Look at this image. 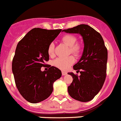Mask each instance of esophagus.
<instances>
[{
    "mask_svg": "<svg viewBox=\"0 0 121 121\" xmlns=\"http://www.w3.org/2000/svg\"><path fill=\"white\" fill-rule=\"evenodd\" d=\"M62 74L63 76H64V75H67V73H66V72H64V71H62Z\"/></svg>",
    "mask_w": 121,
    "mask_h": 121,
    "instance_id": "obj_1",
    "label": "esophagus"
}]
</instances>
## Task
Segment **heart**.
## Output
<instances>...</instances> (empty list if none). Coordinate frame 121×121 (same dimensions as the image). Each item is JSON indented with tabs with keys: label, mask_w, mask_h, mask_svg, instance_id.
Listing matches in <instances>:
<instances>
[{
	"label": "heart",
	"mask_w": 121,
	"mask_h": 121,
	"mask_svg": "<svg viewBox=\"0 0 121 121\" xmlns=\"http://www.w3.org/2000/svg\"><path fill=\"white\" fill-rule=\"evenodd\" d=\"M61 41L69 47V53L72 54L75 56H79L82 52V46L79 43H76L77 39L75 36L71 34H67L61 38ZM54 45L53 43H51L48 46V53L50 56L54 55ZM75 61L72 56L66 57H58L53 61V65L56 67L65 70L73 64Z\"/></svg>",
	"instance_id": "1"
}]
</instances>
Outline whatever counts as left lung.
I'll return each mask as SVG.
<instances>
[{
	"instance_id": "obj_1",
	"label": "left lung",
	"mask_w": 121,
	"mask_h": 121,
	"mask_svg": "<svg viewBox=\"0 0 121 121\" xmlns=\"http://www.w3.org/2000/svg\"><path fill=\"white\" fill-rule=\"evenodd\" d=\"M70 34H79L84 42V50L81 59L73 66L80 76L69 73L73 81L68 87L69 95L82 102L92 100L102 89L107 75L108 51L104 39L98 32L86 24L63 30Z\"/></svg>"
}]
</instances>
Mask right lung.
Segmentation results:
<instances>
[{
  "label": "right lung",
  "instance_id": "add662e5",
  "mask_svg": "<svg viewBox=\"0 0 121 121\" xmlns=\"http://www.w3.org/2000/svg\"><path fill=\"white\" fill-rule=\"evenodd\" d=\"M61 30L34 28L17 43L12 72L19 93L30 103L37 104L49 97L54 82L61 77V71L54 66L48 71L41 70L49 60L48 46Z\"/></svg>",
  "mask_w": 121,
  "mask_h": 121
}]
</instances>
